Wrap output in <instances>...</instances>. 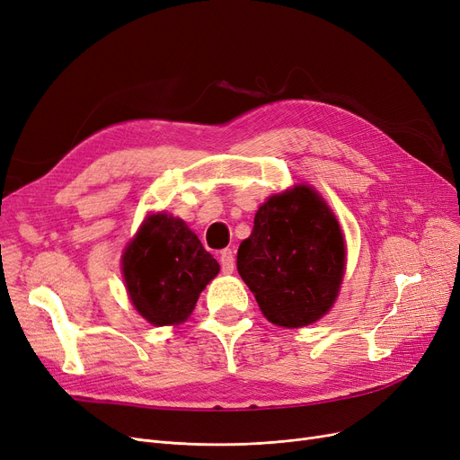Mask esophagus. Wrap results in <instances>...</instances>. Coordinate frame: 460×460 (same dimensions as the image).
<instances>
[{
	"label": "esophagus",
	"mask_w": 460,
	"mask_h": 460,
	"mask_svg": "<svg viewBox=\"0 0 460 460\" xmlns=\"http://www.w3.org/2000/svg\"><path fill=\"white\" fill-rule=\"evenodd\" d=\"M218 261H221L223 273H232L234 271V252L232 249H225L218 254Z\"/></svg>",
	"instance_id": "obj_1"
}]
</instances>
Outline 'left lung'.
<instances>
[{
	"mask_svg": "<svg viewBox=\"0 0 460 460\" xmlns=\"http://www.w3.org/2000/svg\"><path fill=\"white\" fill-rule=\"evenodd\" d=\"M237 271L275 325L303 327L330 311L344 275V239L320 194L297 185L260 206L237 249Z\"/></svg>",
	"mask_w": 460,
	"mask_h": 460,
	"instance_id": "8db88e82",
	"label": "left lung"
}]
</instances>
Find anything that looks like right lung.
I'll list each match as a JSON object with an SVG mask.
<instances>
[{
    "instance_id": "1",
    "label": "right lung",
    "mask_w": 460,
    "mask_h": 460,
    "mask_svg": "<svg viewBox=\"0 0 460 460\" xmlns=\"http://www.w3.org/2000/svg\"><path fill=\"white\" fill-rule=\"evenodd\" d=\"M218 270L196 234L166 213L149 215L123 254L130 301L153 325L187 320Z\"/></svg>"
}]
</instances>
